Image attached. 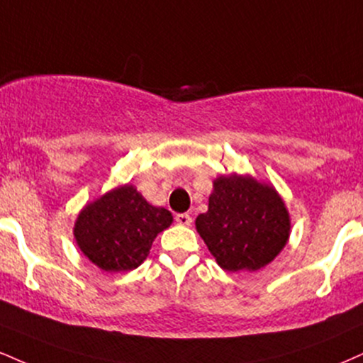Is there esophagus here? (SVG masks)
I'll return each mask as SVG.
<instances>
[{
	"label": "esophagus",
	"instance_id": "1",
	"mask_svg": "<svg viewBox=\"0 0 363 363\" xmlns=\"http://www.w3.org/2000/svg\"><path fill=\"white\" fill-rule=\"evenodd\" d=\"M176 221L182 226H189L193 223V218L187 215V213H179V215H176Z\"/></svg>",
	"mask_w": 363,
	"mask_h": 363
}]
</instances>
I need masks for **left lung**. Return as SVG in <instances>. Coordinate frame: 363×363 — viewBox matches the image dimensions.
Returning <instances> with one entry per match:
<instances>
[{
  "instance_id": "left-lung-1",
  "label": "left lung",
  "mask_w": 363,
  "mask_h": 363,
  "mask_svg": "<svg viewBox=\"0 0 363 363\" xmlns=\"http://www.w3.org/2000/svg\"><path fill=\"white\" fill-rule=\"evenodd\" d=\"M196 228L221 269L259 270L289 238V215L274 187L243 176H221Z\"/></svg>"
}]
</instances>
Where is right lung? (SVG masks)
<instances>
[{"instance_id": "add662e5", "label": "right lung", "mask_w": 363, "mask_h": 363, "mask_svg": "<svg viewBox=\"0 0 363 363\" xmlns=\"http://www.w3.org/2000/svg\"><path fill=\"white\" fill-rule=\"evenodd\" d=\"M172 223L169 209L155 208L133 186L116 187L87 204L74 237L82 253L106 272L137 269L157 235Z\"/></svg>"}]
</instances>
